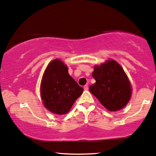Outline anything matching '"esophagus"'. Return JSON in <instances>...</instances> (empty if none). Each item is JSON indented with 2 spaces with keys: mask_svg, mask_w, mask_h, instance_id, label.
<instances>
[{
  "mask_svg": "<svg viewBox=\"0 0 156 156\" xmlns=\"http://www.w3.org/2000/svg\"><path fill=\"white\" fill-rule=\"evenodd\" d=\"M83 89L85 91H87V90L89 89V86H88V85H85L83 86Z\"/></svg>",
  "mask_w": 156,
  "mask_h": 156,
  "instance_id": "1",
  "label": "esophagus"
}]
</instances>
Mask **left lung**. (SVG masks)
<instances>
[{"instance_id": "obj_1", "label": "left lung", "mask_w": 156, "mask_h": 156, "mask_svg": "<svg viewBox=\"0 0 156 156\" xmlns=\"http://www.w3.org/2000/svg\"><path fill=\"white\" fill-rule=\"evenodd\" d=\"M92 76L96 83L89 86V91L108 110H119L129 102L132 95L131 84L115 61L109 60L95 66Z\"/></svg>"}]
</instances>
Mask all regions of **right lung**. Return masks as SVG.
I'll list each match as a JSON object with an SVG mask.
<instances>
[{
  "label": "right lung",
  "instance_id": "1",
  "mask_svg": "<svg viewBox=\"0 0 156 156\" xmlns=\"http://www.w3.org/2000/svg\"><path fill=\"white\" fill-rule=\"evenodd\" d=\"M83 91L62 62L55 59L50 62L41 86V98L46 109L58 115L66 114Z\"/></svg>",
  "mask_w": 156,
  "mask_h": 156
}]
</instances>
